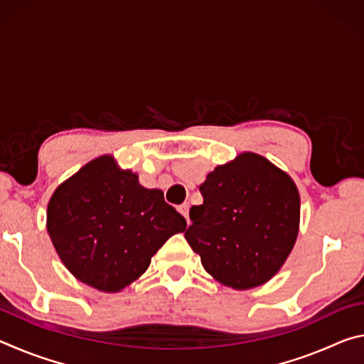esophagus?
<instances>
[{"instance_id":"1","label":"esophagus","mask_w":364,"mask_h":364,"mask_svg":"<svg viewBox=\"0 0 364 364\" xmlns=\"http://www.w3.org/2000/svg\"><path fill=\"white\" fill-rule=\"evenodd\" d=\"M178 212H180L184 218H186L188 225H189V205L188 204H181L178 205Z\"/></svg>"}]
</instances>
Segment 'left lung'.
I'll return each instance as SVG.
<instances>
[{"label":"left lung","instance_id":"8db88e82","mask_svg":"<svg viewBox=\"0 0 364 364\" xmlns=\"http://www.w3.org/2000/svg\"><path fill=\"white\" fill-rule=\"evenodd\" d=\"M184 237L208 274L245 291L278 273L299 234L300 196L286 171L242 152L207 175Z\"/></svg>","mask_w":364,"mask_h":364}]
</instances>
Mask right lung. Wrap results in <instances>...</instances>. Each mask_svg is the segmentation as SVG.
Returning a JSON list of instances; mask_svg holds the SVG:
<instances>
[{
	"mask_svg": "<svg viewBox=\"0 0 364 364\" xmlns=\"http://www.w3.org/2000/svg\"><path fill=\"white\" fill-rule=\"evenodd\" d=\"M46 228L65 268L102 292H119L149 268L152 255L186 220L146 189L132 170L101 156L54 191Z\"/></svg>",
	"mask_w": 364,
	"mask_h": 364,
	"instance_id": "obj_1",
	"label": "right lung"
}]
</instances>
